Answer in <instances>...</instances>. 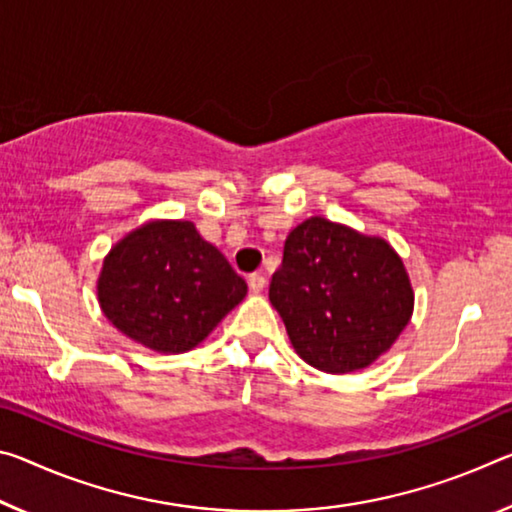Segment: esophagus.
Listing matches in <instances>:
<instances>
[{
  "instance_id": "1",
  "label": "esophagus",
  "mask_w": 512,
  "mask_h": 512,
  "mask_svg": "<svg viewBox=\"0 0 512 512\" xmlns=\"http://www.w3.org/2000/svg\"><path fill=\"white\" fill-rule=\"evenodd\" d=\"M248 285H250V289L255 291V294H259V291L266 287V278L262 273H250L248 275Z\"/></svg>"
}]
</instances>
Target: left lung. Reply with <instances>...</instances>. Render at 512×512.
I'll use <instances>...</instances> for the list:
<instances>
[{"mask_svg": "<svg viewBox=\"0 0 512 512\" xmlns=\"http://www.w3.org/2000/svg\"><path fill=\"white\" fill-rule=\"evenodd\" d=\"M296 353L314 369L369 367L408 326L412 287L383 239L314 216L285 241L269 287Z\"/></svg>", "mask_w": 512, "mask_h": 512, "instance_id": "1", "label": "left lung"}]
</instances>
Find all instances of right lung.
Returning a JSON list of instances; mask_svg holds the SVG:
<instances>
[{
    "mask_svg": "<svg viewBox=\"0 0 512 512\" xmlns=\"http://www.w3.org/2000/svg\"><path fill=\"white\" fill-rule=\"evenodd\" d=\"M246 296V280L189 221L148 223L104 259L102 312L134 342L184 353Z\"/></svg>",
    "mask_w": 512,
    "mask_h": 512,
    "instance_id": "right-lung-1",
    "label": "right lung"
}]
</instances>
